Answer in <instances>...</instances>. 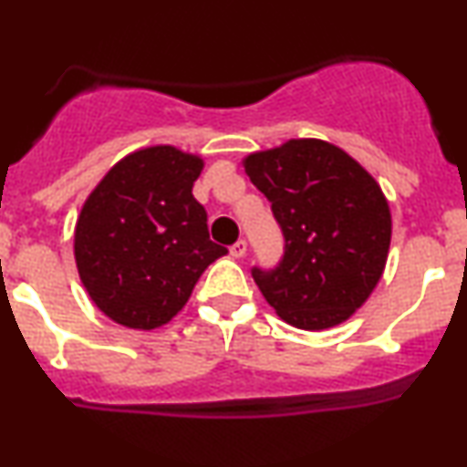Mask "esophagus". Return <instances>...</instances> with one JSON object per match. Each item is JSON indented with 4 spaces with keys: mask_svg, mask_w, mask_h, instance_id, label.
<instances>
[{
    "mask_svg": "<svg viewBox=\"0 0 467 467\" xmlns=\"http://www.w3.org/2000/svg\"><path fill=\"white\" fill-rule=\"evenodd\" d=\"M245 252H248V244H245L244 239H239L237 244H234L233 248H230V256H234V259H244Z\"/></svg>",
    "mask_w": 467,
    "mask_h": 467,
    "instance_id": "1",
    "label": "esophagus"
}]
</instances>
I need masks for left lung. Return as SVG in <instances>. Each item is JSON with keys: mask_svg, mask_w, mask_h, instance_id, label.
<instances>
[{"mask_svg": "<svg viewBox=\"0 0 467 467\" xmlns=\"http://www.w3.org/2000/svg\"><path fill=\"white\" fill-rule=\"evenodd\" d=\"M245 173L267 200L285 237L276 270H252L287 325L323 331L367 303L389 259V200L364 166L336 144L294 138L248 153Z\"/></svg>", "mask_w": 467, "mask_h": 467, "instance_id": "left-lung-1", "label": "left lung"}]
</instances>
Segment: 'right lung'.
I'll return each mask as SVG.
<instances>
[{"label": "right lung", "mask_w": 467, "mask_h": 467, "mask_svg": "<svg viewBox=\"0 0 467 467\" xmlns=\"http://www.w3.org/2000/svg\"><path fill=\"white\" fill-rule=\"evenodd\" d=\"M203 158L153 144L111 166L80 206L74 261L96 307L116 325L151 331L189 303L208 265L228 254L208 237L192 197Z\"/></svg>", "instance_id": "add662e5"}]
</instances>
